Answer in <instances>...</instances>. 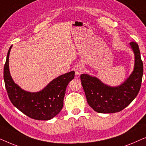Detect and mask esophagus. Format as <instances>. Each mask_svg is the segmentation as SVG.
Segmentation results:
<instances>
[{
	"label": "esophagus",
	"instance_id": "34e87169",
	"mask_svg": "<svg viewBox=\"0 0 146 146\" xmlns=\"http://www.w3.org/2000/svg\"><path fill=\"white\" fill-rule=\"evenodd\" d=\"M85 71V68L83 65H77L75 67V71L76 75H79L81 73H83Z\"/></svg>",
	"mask_w": 146,
	"mask_h": 146
}]
</instances>
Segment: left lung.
<instances>
[{
    "mask_svg": "<svg viewBox=\"0 0 146 146\" xmlns=\"http://www.w3.org/2000/svg\"><path fill=\"white\" fill-rule=\"evenodd\" d=\"M129 44L135 55L134 69L129 77L119 86H109L97 77L81 75L87 103L97 112H119L129 106L138 94L142 81L143 62L138 44L135 42H131Z\"/></svg>",
    "mask_w": 146,
    "mask_h": 146,
    "instance_id": "left-lung-1",
    "label": "left lung"
}]
</instances>
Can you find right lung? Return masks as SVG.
Returning <instances> with one entry per match:
<instances>
[{
  "mask_svg": "<svg viewBox=\"0 0 146 146\" xmlns=\"http://www.w3.org/2000/svg\"><path fill=\"white\" fill-rule=\"evenodd\" d=\"M11 48L12 46H10L4 66V80L9 100L13 106L32 119H52L63 108L66 88L74 79L75 71L60 75L38 92L25 91L13 81L10 74L9 59Z\"/></svg>",
  "mask_w": 146,
  "mask_h": 146,
  "instance_id": "obj_1",
  "label": "right lung"
}]
</instances>
